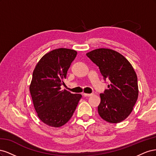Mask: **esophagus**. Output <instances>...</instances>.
<instances>
[{
	"mask_svg": "<svg viewBox=\"0 0 156 156\" xmlns=\"http://www.w3.org/2000/svg\"><path fill=\"white\" fill-rule=\"evenodd\" d=\"M92 95H93V94H86V93L83 94V96L84 97H90V96H92Z\"/></svg>",
	"mask_w": 156,
	"mask_h": 156,
	"instance_id": "1",
	"label": "esophagus"
}]
</instances>
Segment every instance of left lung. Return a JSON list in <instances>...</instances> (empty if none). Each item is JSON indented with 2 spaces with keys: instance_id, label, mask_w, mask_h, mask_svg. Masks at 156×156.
Returning a JSON list of instances; mask_svg holds the SVG:
<instances>
[{
  "instance_id": "1",
  "label": "left lung",
  "mask_w": 156,
  "mask_h": 156,
  "mask_svg": "<svg viewBox=\"0 0 156 156\" xmlns=\"http://www.w3.org/2000/svg\"><path fill=\"white\" fill-rule=\"evenodd\" d=\"M100 69L103 79H108V89L100 94L98 113L110 123H119L128 116L137 100V77L129 62L118 52L101 48L87 53Z\"/></svg>"
}]
</instances>
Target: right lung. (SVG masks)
<instances>
[{
    "label": "right lung",
    "instance_id": "right-lung-1",
    "mask_svg": "<svg viewBox=\"0 0 156 156\" xmlns=\"http://www.w3.org/2000/svg\"><path fill=\"white\" fill-rule=\"evenodd\" d=\"M77 53L66 48L51 51L40 60L33 72L30 85L33 104L39 119L49 126L66 124L82 97L61 89Z\"/></svg>",
    "mask_w": 156,
    "mask_h": 156
}]
</instances>
